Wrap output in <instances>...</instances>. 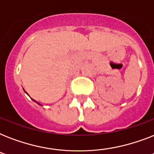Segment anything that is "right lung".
Masks as SVG:
<instances>
[{
    "mask_svg": "<svg viewBox=\"0 0 154 154\" xmlns=\"http://www.w3.org/2000/svg\"><path fill=\"white\" fill-rule=\"evenodd\" d=\"M33 101H34V100H33ZM36 102H37V101H36ZM37 104H39V103H37ZM39 105H40V104H39Z\"/></svg>",
    "mask_w": 154,
    "mask_h": 154,
    "instance_id": "add662e5",
    "label": "right lung"
}]
</instances>
